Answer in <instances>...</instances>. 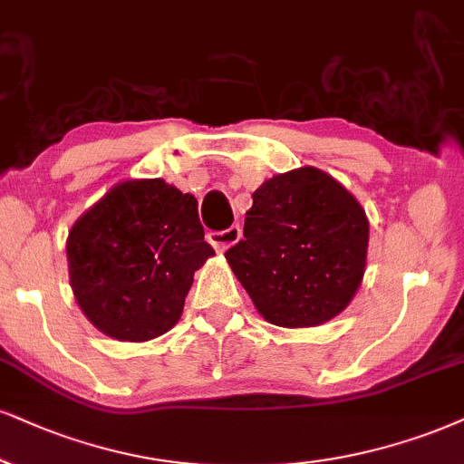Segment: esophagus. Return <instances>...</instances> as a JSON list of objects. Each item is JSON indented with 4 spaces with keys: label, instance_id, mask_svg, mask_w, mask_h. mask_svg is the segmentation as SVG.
<instances>
[{
    "label": "esophagus",
    "instance_id": "esophagus-1",
    "mask_svg": "<svg viewBox=\"0 0 464 464\" xmlns=\"http://www.w3.org/2000/svg\"><path fill=\"white\" fill-rule=\"evenodd\" d=\"M238 241H241V227L238 226L227 227V230H223V232L210 234V243H213L217 254H223V251H227L232 245H237Z\"/></svg>",
    "mask_w": 464,
    "mask_h": 464
}]
</instances>
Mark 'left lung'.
<instances>
[{"label":"left lung","instance_id":"obj_1","mask_svg":"<svg viewBox=\"0 0 464 464\" xmlns=\"http://www.w3.org/2000/svg\"><path fill=\"white\" fill-rule=\"evenodd\" d=\"M251 198L243 241L226 260L260 316L303 329L344 312L368 260L370 223L357 198L310 165L273 176Z\"/></svg>","mask_w":464,"mask_h":464}]
</instances>
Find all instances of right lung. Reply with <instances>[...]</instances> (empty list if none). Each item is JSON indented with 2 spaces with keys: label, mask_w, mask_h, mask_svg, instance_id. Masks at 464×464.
I'll use <instances>...</instances> for the list:
<instances>
[{
  "label": "right lung",
  "mask_w": 464,
  "mask_h": 464,
  "mask_svg": "<svg viewBox=\"0 0 464 464\" xmlns=\"http://www.w3.org/2000/svg\"><path fill=\"white\" fill-rule=\"evenodd\" d=\"M210 256L198 199L161 179L113 185L66 238L74 301L118 342L168 334L182 316L193 273Z\"/></svg>",
  "instance_id": "right-lung-1"
}]
</instances>
